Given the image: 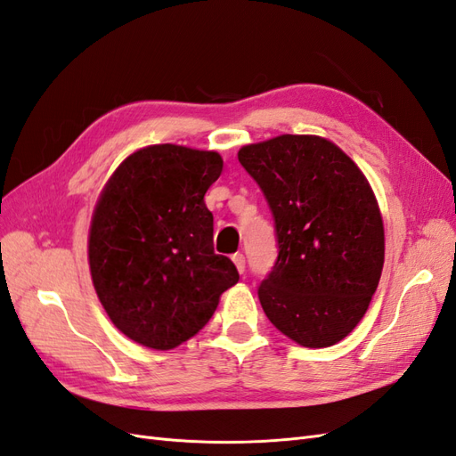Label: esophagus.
I'll list each match as a JSON object with an SVG mask.
<instances>
[{
	"mask_svg": "<svg viewBox=\"0 0 456 456\" xmlns=\"http://www.w3.org/2000/svg\"><path fill=\"white\" fill-rule=\"evenodd\" d=\"M232 262H235L239 273H244V272H247V258H244V254H240V252L232 254Z\"/></svg>",
	"mask_w": 456,
	"mask_h": 456,
	"instance_id": "34e87169",
	"label": "esophagus"
}]
</instances>
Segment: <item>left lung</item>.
Returning a JSON list of instances; mask_svg holds the SVG:
<instances>
[{
	"mask_svg": "<svg viewBox=\"0 0 456 456\" xmlns=\"http://www.w3.org/2000/svg\"><path fill=\"white\" fill-rule=\"evenodd\" d=\"M275 221L279 254L258 298L295 343H339L364 318L376 293L385 235L364 173L331 140L281 134L239 150Z\"/></svg>",
	"mask_w": 456,
	"mask_h": 456,
	"instance_id": "left-lung-1",
	"label": "left lung"
}]
</instances>
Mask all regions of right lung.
<instances>
[{"label": "right lung", "mask_w": 456, "mask_h": 456, "mask_svg": "<svg viewBox=\"0 0 456 456\" xmlns=\"http://www.w3.org/2000/svg\"><path fill=\"white\" fill-rule=\"evenodd\" d=\"M224 169L217 151L156 144L128 156L92 216L88 264L96 295L128 339L156 350L189 341L239 281L214 252L204 194Z\"/></svg>", "instance_id": "obj_1"}]
</instances>
